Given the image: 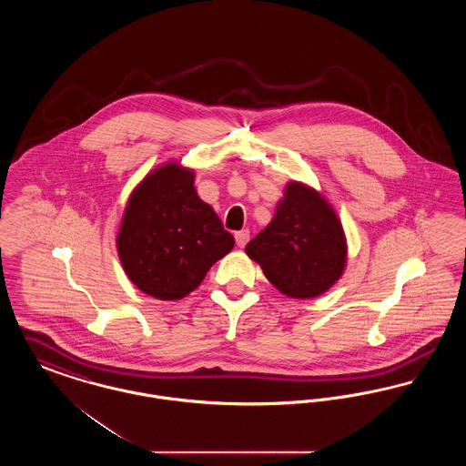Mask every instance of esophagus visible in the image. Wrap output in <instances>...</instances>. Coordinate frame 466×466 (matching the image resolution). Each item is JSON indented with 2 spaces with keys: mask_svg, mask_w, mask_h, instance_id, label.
Listing matches in <instances>:
<instances>
[{
  "mask_svg": "<svg viewBox=\"0 0 466 466\" xmlns=\"http://www.w3.org/2000/svg\"><path fill=\"white\" fill-rule=\"evenodd\" d=\"M248 241H249V230H248V228H244V230L236 232V243H238L239 248H244Z\"/></svg>",
  "mask_w": 466,
  "mask_h": 466,
  "instance_id": "34e87169",
  "label": "esophagus"
}]
</instances>
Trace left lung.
<instances>
[{
	"label": "left lung",
	"mask_w": 466,
	"mask_h": 466,
	"mask_svg": "<svg viewBox=\"0 0 466 466\" xmlns=\"http://www.w3.org/2000/svg\"><path fill=\"white\" fill-rule=\"evenodd\" d=\"M267 279L291 299H314L344 274L348 241L332 204L302 181L287 183L274 218L244 248Z\"/></svg>",
	"instance_id": "8db88e82"
}]
</instances>
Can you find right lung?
<instances>
[{"label": "right lung", "mask_w": 466, "mask_h": 466, "mask_svg": "<svg viewBox=\"0 0 466 466\" xmlns=\"http://www.w3.org/2000/svg\"><path fill=\"white\" fill-rule=\"evenodd\" d=\"M194 169L169 160L129 196L116 251L134 287L158 300H179L232 248L215 209L198 196Z\"/></svg>", "instance_id": "obj_1"}]
</instances>
